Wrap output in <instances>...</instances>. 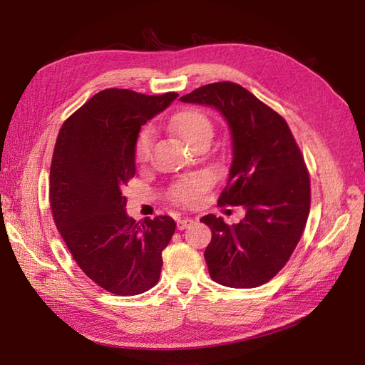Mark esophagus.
<instances>
[{
	"mask_svg": "<svg viewBox=\"0 0 365 365\" xmlns=\"http://www.w3.org/2000/svg\"><path fill=\"white\" fill-rule=\"evenodd\" d=\"M192 222H195V220H191V218H188V216H185V218H182V220H178V221H177V229H178V230L187 229V227H190V226H191Z\"/></svg>",
	"mask_w": 365,
	"mask_h": 365,
	"instance_id": "1",
	"label": "esophagus"
}]
</instances>
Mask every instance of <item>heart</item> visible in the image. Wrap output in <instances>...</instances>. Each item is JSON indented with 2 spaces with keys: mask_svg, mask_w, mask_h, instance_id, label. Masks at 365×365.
Instances as JSON below:
<instances>
[{
  "mask_svg": "<svg viewBox=\"0 0 365 365\" xmlns=\"http://www.w3.org/2000/svg\"><path fill=\"white\" fill-rule=\"evenodd\" d=\"M170 127L175 133L180 136L188 145L196 144L202 139L210 141L213 135V127L210 119L199 110H183L177 113L173 119H170ZM152 130L144 128L139 131L135 144V153L139 161H144L149 158L150 147H152ZM205 187V180L200 177L190 178V180L180 182L174 190V196L180 202L190 204L197 197V195Z\"/></svg>",
  "mask_w": 365,
  "mask_h": 365,
  "instance_id": "heart-1",
  "label": "heart"
}]
</instances>
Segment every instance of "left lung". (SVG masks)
<instances>
[{
	"label": "left lung",
	"instance_id": "left-lung-1",
	"mask_svg": "<svg viewBox=\"0 0 365 365\" xmlns=\"http://www.w3.org/2000/svg\"><path fill=\"white\" fill-rule=\"evenodd\" d=\"M180 100L215 108L227 122L232 163L220 202L246 212L232 226L221 216L200 218L212 229L208 273L234 289L259 287L282 269L304 232L311 210L304 158L287 122L240 84H207Z\"/></svg>",
	"mask_w": 365,
	"mask_h": 365
}]
</instances>
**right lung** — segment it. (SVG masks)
<instances>
[{"instance_id": "right-lung-1", "label": "right lung", "mask_w": 365, "mask_h": 365, "mask_svg": "<svg viewBox=\"0 0 365 365\" xmlns=\"http://www.w3.org/2000/svg\"><path fill=\"white\" fill-rule=\"evenodd\" d=\"M178 96L105 89L68 118L54 145L50 205L54 224L88 277L114 294H139L158 282L161 252L174 235L170 216L130 218L122 190L136 173L141 125Z\"/></svg>"}]
</instances>
